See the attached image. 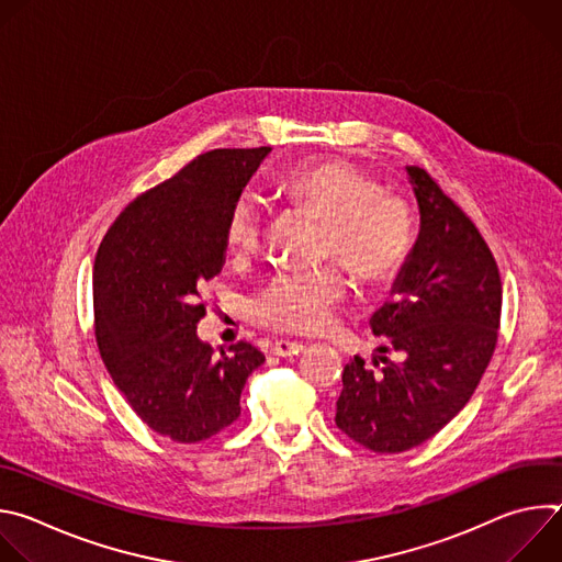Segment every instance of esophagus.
Instances as JSON below:
<instances>
[{
  "instance_id": "34e87169",
  "label": "esophagus",
  "mask_w": 562,
  "mask_h": 562,
  "mask_svg": "<svg viewBox=\"0 0 562 562\" xmlns=\"http://www.w3.org/2000/svg\"><path fill=\"white\" fill-rule=\"evenodd\" d=\"M302 349H304L302 342H291V340H276L273 347H271L273 356H280V358H293V356H297Z\"/></svg>"
}]
</instances>
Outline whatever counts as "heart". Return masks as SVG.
Masks as SVG:
<instances>
[{
  "label": "heart",
  "mask_w": 562,
  "mask_h": 562,
  "mask_svg": "<svg viewBox=\"0 0 562 562\" xmlns=\"http://www.w3.org/2000/svg\"><path fill=\"white\" fill-rule=\"evenodd\" d=\"M282 195L323 220V256L338 258L362 284L391 280L405 265L414 243L409 204L384 193L380 182L347 159L327 157L297 165L280 178ZM265 206L258 195L239 193L228 209L224 243L237 258L251 256L262 237ZM347 295L336 267L306 273H278L251 302L258 325L315 334L331 325Z\"/></svg>",
  "instance_id": "1"
}]
</instances>
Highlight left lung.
<instances>
[{"label":"left lung","instance_id":"8db88e82","mask_svg":"<svg viewBox=\"0 0 562 562\" xmlns=\"http://www.w3.org/2000/svg\"><path fill=\"white\" fill-rule=\"evenodd\" d=\"M420 209L418 239L391 300L371 319L386 338L382 371L356 356L342 371L336 425L375 453H400L436 436L473 395L501 327L503 284L487 243L420 167H407ZM378 367V362H375Z\"/></svg>","mask_w":562,"mask_h":562}]
</instances>
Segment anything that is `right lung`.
Segmentation results:
<instances>
[{
	"label": "right lung",
	"mask_w": 562,
	"mask_h": 562,
	"mask_svg": "<svg viewBox=\"0 0 562 562\" xmlns=\"http://www.w3.org/2000/svg\"><path fill=\"white\" fill-rule=\"evenodd\" d=\"M271 153L215 148L137 195L111 224L93 269L100 356L133 412L176 442L206 440L239 416L265 353L239 340L215 356L198 338L200 286L224 265L231 204Z\"/></svg>",
	"instance_id": "obj_1"
}]
</instances>
